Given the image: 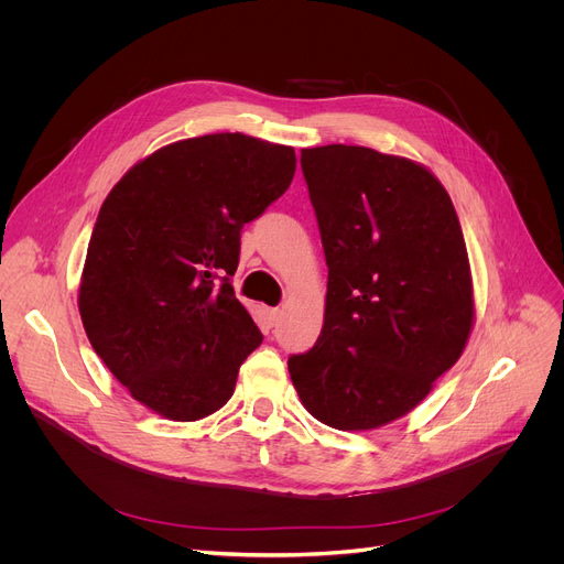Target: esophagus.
I'll return each instance as SVG.
<instances>
[{
	"mask_svg": "<svg viewBox=\"0 0 564 564\" xmlns=\"http://www.w3.org/2000/svg\"><path fill=\"white\" fill-rule=\"evenodd\" d=\"M262 315H264V322L270 324V327H274V324L281 319V311L279 308H264Z\"/></svg>",
	"mask_w": 564,
	"mask_h": 564,
	"instance_id": "obj_1",
	"label": "esophagus"
}]
</instances>
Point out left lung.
Segmentation results:
<instances>
[{
  "label": "left lung",
  "instance_id": "obj_1",
  "mask_svg": "<svg viewBox=\"0 0 564 564\" xmlns=\"http://www.w3.org/2000/svg\"><path fill=\"white\" fill-rule=\"evenodd\" d=\"M329 267L324 324L288 359L302 404L343 432L416 409L468 343L476 304L453 200L423 164L366 145L304 148Z\"/></svg>",
  "mask_w": 564,
  "mask_h": 564
}]
</instances>
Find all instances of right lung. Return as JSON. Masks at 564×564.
<instances>
[{"label":"right lung","instance_id":"right-lung-1","mask_svg":"<svg viewBox=\"0 0 564 564\" xmlns=\"http://www.w3.org/2000/svg\"><path fill=\"white\" fill-rule=\"evenodd\" d=\"M294 148L242 132L169 143L105 198L77 306L98 357L166 421L221 409L262 343L230 276L240 230L292 183Z\"/></svg>","mask_w":564,"mask_h":564}]
</instances>
